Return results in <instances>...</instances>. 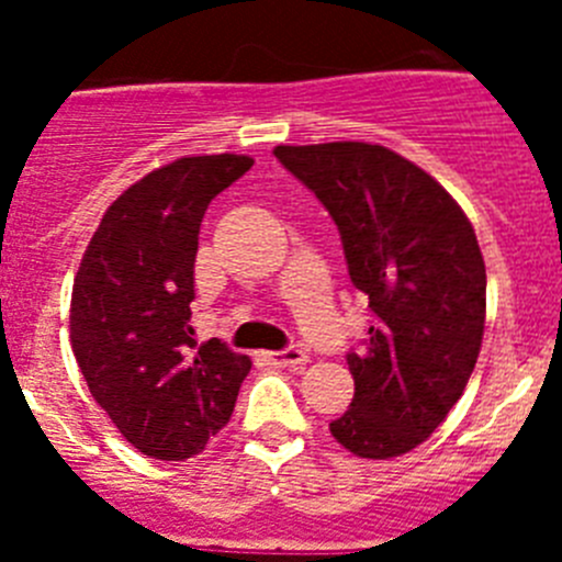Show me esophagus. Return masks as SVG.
<instances>
[{"mask_svg": "<svg viewBox=\"0 0 562 562\" xmlns=\"http://www.w3.org/2000/svg\"><path fill=\"white\" fill-rule=\"evenodd\" d=\"M265 360L270 362V366H276V369H301V366H306V351L301 349H284V351H267Z\"/></svg>", "mask_w": 562, "mask_h": 562, "instance_id": "1", "label": "esophagus"}]
</instances>
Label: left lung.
I'll return each mask as SVG.
<instances>
[{
	"label": "left lung",
	"instance_id": "left-lung-1",
	"mask_svg": "<svg viewBox=\"0 0 562 562\" xmlns=\"http://www.w3.org/2000/svg\"><path fill=\"white\" fill-rule=\"evenodd\" d=\"M272 154L324 202L374 315L366 349L346 355L355 400L331 436L360 459L408 453L445 422L479 360L486 270L473 225L430 173L385 146Z\"/></svg>",
	"mask_w": 562,
	"mask_h": 562
}]
</instances>
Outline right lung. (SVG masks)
Segmentation results:
<instances>
[{
    "label": "right lung",
    "instance_id": "add662e5",
    "mask_svg": "<svg viewBox=\"0 0 562 562\" xmlns=\"http://www.w3.org/2000/svg\"><path fill=\"white\" fill-rule=\"evenodd\" d=\"M245 154L180 157L103 213L72 284L69 340L89 394L143 456L182 461L231 422L250 357L191 326L200 225Z\"/></svg>",
    "mask_w": 562,
    "mask_h": 562
}]
</instances>
